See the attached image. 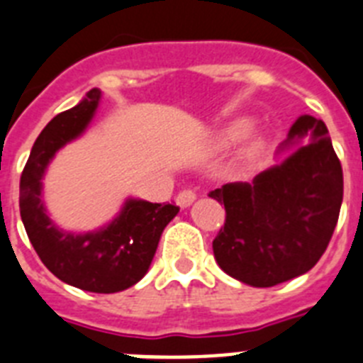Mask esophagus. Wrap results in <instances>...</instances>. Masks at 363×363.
<instances>
[{
  "instance_id": "34e87169",
  "label": "esophagus",
  "mask_w": 363,
  "mask_h": 363,
  "mask_svg": "<svg viewBox=\"0 0 363 363\" xmlns=\"http://www.w3.org/2000/svg\"><path fill=\"white\" fill-rule=\"evenodd\" d=\"M194 200H196V194H194L193 189H184V191H179L178 196H176V203H178L179 208H189Z\"/></svg>"
}]
</instances>
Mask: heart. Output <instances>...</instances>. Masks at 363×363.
Masks as SVG:
<instances>
[{
  "label": "heart",
  "mask_w": 363,
  "mask_h": 363,
  "mask_svg": "<svg viewBox=\"0 0 363 363\" xmlns=\"http://www.w3.org/2000/svg\"><path fill=\"white\" fill-rule=\"evenodd\" d=\"M248 128H250V122L248 121H235L233 124L226 125V128L220 131V135H218V145L226 146V148L238 145L239 140L247 135ZM259 146H262V140H254L252 145H250V152H252V154L257 152Z\"/></svg>",
  "instance_id": "b5f03b06"
}]
</instances>
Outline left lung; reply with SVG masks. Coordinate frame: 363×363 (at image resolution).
Returning a JSON list of instances; mask_svg holds the SVG:
<instances>
[{
	"mask_svg": "<svg viewBox=\"0 0 363 363\" xmlns=\"http://www.w3.org/2000/svg\"><path fill=\"white\" fill-rule=\"evenodd\" d=\"M306 134L311 140L302 145ZM278 154L287 155L252 184L233 182L209 193L226 209L213 239L218 267L254 287L310 271L330 242L343 200V170L325 122L298 116Z\"/></svg>",
	"mask_w": 363,
	"mask_h": 363,
	"instance_id": "left-lung-1",
	"label": "left lung"
}]
</instances>
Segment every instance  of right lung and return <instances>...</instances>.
<instances>
[{
  "instance_id": "obj_1",
  "label": "right lung",
  "mask_w": 363,
  "mask_h": 363,
  "mask_svg": "<svg viewBox=\"0 0 363 363\" xmlns=\"http://www.w3.org/2000/svg\"><path fill=\"white\" fill-rule=\"evenodd\" d=\"M101 92H86L76 107L57 115L42 130L20 178V215L38 257L59 280L92 293H116L135 286L154 259L164 226L178 215L174 203L128 199L107 226L96 232H65L48 217L42 178L57 150L91 124Z\"/></svg>"
}]
</instances>
